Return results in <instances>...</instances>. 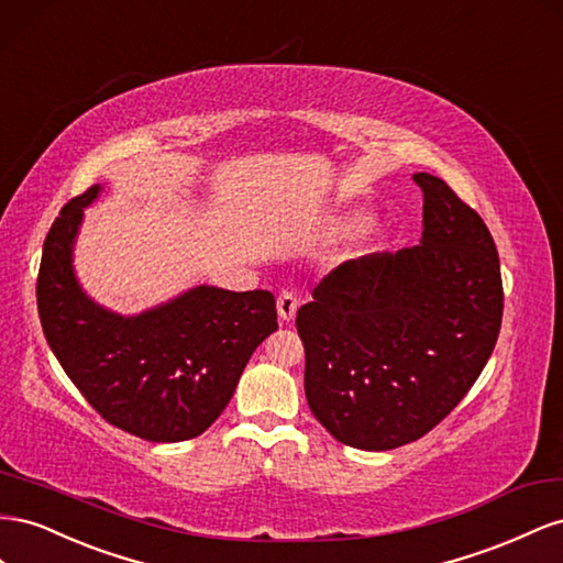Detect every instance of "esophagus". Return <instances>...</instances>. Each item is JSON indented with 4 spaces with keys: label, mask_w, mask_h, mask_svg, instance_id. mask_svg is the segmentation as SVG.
<instances>
[{
    "label": "esophagus",
    "mask_w": 563,
    "mask_h": 563,
    "mask_svg": "<svg viewBox=\"0 0 563 563\" xmlns=\"http://www.w3.org/2000/svg\"><path fill=\"white\" fill-rule=\"evenodd\" d=\"M297 309H299V299H297V295L295 292H280V297H278V316L283 318V320H287V323H290V320L295 318V313H297Z\"/></svg>",
    "instance_id": "esophagus-1"
}]
</instances>
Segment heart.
<instances>
[{"instance_id": "obj_1", "label": "heart", "mask_w": 563, "mask_h": 563, "mask_svg": "<svg viewBox=\"0 0 563 563\" xmlns=\"http://www.w3.org/2000/svg\"><path fill=\"white\" fill-rule=\"evenodd\" d=\"M361 221H363V217H361V214H356V217H349V219L342 223V229H344V231H349V229H353V227H358Z\"/></svg>"}]
</instances>
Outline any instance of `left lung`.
<instances>
[{
    "instance_id": "left-lung-1",
    "label": "left lung",
    "mask_w": 563,
    "mask_h": 563,
    "mask_svg": "<svg viewBox=\"0 0 563 563\" xmlns=\"http://www.w3.org/2000/svg\"><path fill=\"white\" fill-rule=\"evenodd\" d=\"M424 192L420 245L330 271L297 311L303 391L316 420L361 451L422 439L467 396L503 323L493 235L439 176Z\"/></svg>"
}]
</instances>
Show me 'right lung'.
I'll use <instances>...</instances> for the list:
<instances>
[{"mask_svg":"<svg viewBox=\"0 0 563 563\" xmlns=\"http://www.w3.org/2000/svg\"><path fill=\"white\" fill-rule=\"evenodd\" d=\"M99 190L73 198L46 233L37 276L44 336L106 422L153 443L196 439L229 406L254 349L278 330L276 299L200 285L130 318L93 303L73 273V245Z\"/></svg>","mask_w":563,"mask_h":563,"instance_id":"right-lung-1","label":"right lung"}]
</instances>
